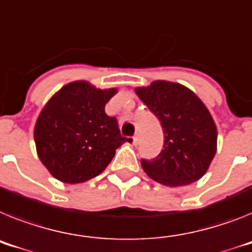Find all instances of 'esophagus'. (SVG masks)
I'll use <instances>...</instances> for the list:
<instances>
[{"label":"esophagus","instance_id":"esophagus-1","mask_svg":"<svg viewBox=\"0 0 252 252\" xmlns=\"http://www.w3.org/2000/svg\"><path fill=\"white\" fill-rule=\"evenodd\" d=\"M139 140H140V136H139V134H135L134 136H132V144H134V145H137Z\"/></svg>","mask_w":252,"mask_h":252}]
</instances>
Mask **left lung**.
I'll return each mask as SVG.
<instances>
[{"label":"left lung","instance_id":"obj_1","mask_svg":"<svg viewBox=\"0 0 252 252\" xmlns=\"http://www.w3.org/2000/svg\"><path fill=\"white\" fill-rule=\"evenodd\" d=\"M136 94L158 117L164 132L162 152L141 159L148 176L165 186L192 184L205 175L217 152V127L204 103L181 84L153 81Z\"/></svg>","mask_w":252,"mask_h":252}]
</instances>
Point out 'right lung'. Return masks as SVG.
Masks as SVG:
<instances>
[{
  "mask_svg": "<svg viewBox=\"0 0 252 252\" xmlns=\"http://www.w3.org/2000/svg\"><path fill=\"white\" fill-rule=\"evenodd\" d=\"M116 89L100 90L87 81L64 85L40 112L34 128L36 152L53 177L80 184L102 173L126 139L117 118L105 113Z\"/></svg>",
  "mask_w": 252,
  "mask_h": 252,
  "instance_id": "1",
  "label": "right lung"
}]
</instances>
